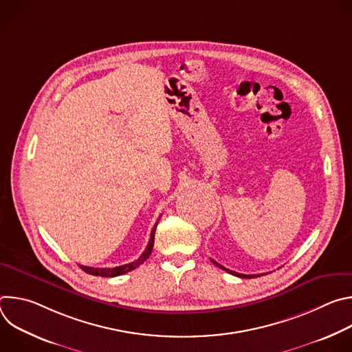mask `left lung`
<instances>
[{
  "mask_svg": "<svg viewBox=\"0 0 352 352\" xmlns=\"http://www.w3.org/2000/svg\"><path fill=\"white\" fill-rule=\"evenodd\" d=\"M216 266H219L220 269H223V270H226L227 273H230V274H234V276H236V277H241V278H252V277H256V276H261V274H239V273H236V272H232V270H230V269H226L224 266H221V265H219L216 261H213V259H210Z\"/></svg>",
  "mask_w": 352,
  "mask_h": 352,
  "instance_id": "obj_1",
  "label": "left lung"
}]
</instances>
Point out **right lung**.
<instances>
[{"label": "right lung", "instance_id": "right-lung-1", "mask_svg": "<svg viewBox=\"0 0 352 352\" xmlns=\"http://www.w3.org/2000/svg\"><path fill=\"white\" fill-rule=\"evenodd\" d=\"M159 220H160V219H159ZM159 220H157V223L155 224V227H153V230H152V234H150V239H148V243H147V246H146V249H144V252H143V254L140 255V258L136 259L135 262H131V263L122 265V266H117V267H111V269H107V267H103V269H100V267H87V266H80V269L85 270L86 273H89V274H91V276H100V277H117V276H122V274H125V273H128V272L136 269V267L140 266L146 259H148L150 254H152L153 245H155V232H156V227H157V224H159Z\"/></svg>", "mask_w": 352, "mask_h": 352}]
</instances>
